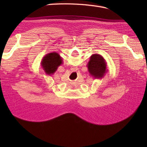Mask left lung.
I'll use <instances>...</instances> for the list:
<instances>
[{
    "label": "left lung",
    "instance_id": "obj_1",
    "mask_svg": "<svg viewBox=\"0 0 147 147\" xmlns=\"http://www.w3.org/2000/svg\"><path fill=\"white\" fill-rule=\"evenodd\" d=\"M90 75L95 79H102L107 72V62L100 54H93L86 65Z\"/></svg>",
    "mask_w": 147,
    "mask_h": 147
}]
</instances>
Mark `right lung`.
I'll list each match as a JSON object with an SVG mask.
<instances>
[{
	"label": "right lung",
	"instance_id": "add662e5",
	"mask_svg": "<svg viewBox=\"0 0 147 147\" xmlns=\"http://www.w3.org/2000/svg\"><path fill=\"white\" fill-rule=\"evenodd\" d=\"M62 62H63L62 59L58 53L51 52L46 54L42 58L41 65L47 75L51 76L55 73Z\"/></svg>",
	"mask_w": 147,
	"mask_h": 147
}]
</instances>
